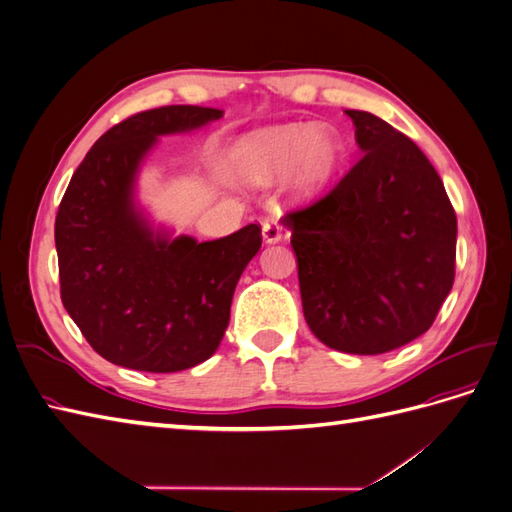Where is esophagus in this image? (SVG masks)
Wrapping results in <instances>:
<instances>
[{
    "label": "esophagus",
    "instance_id": "34e87169",
    "mask_svg": "<svg viewBox=\"0 0 512 512\" xmlns=\"http://www.w3.org/2000/svg\"><path fill=\"white\" fill-rule=\"evenodd\" d=\"M262 239H265V243L282 241V226L273 220H267L262 224Z\"/></svg>",
    "mask_w": 512,
    "mask_h": 512
}]
</instances>
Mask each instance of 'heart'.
Instances as JSON below:
<instances>
[{
  "label": "heart",
  "instance_id": "1",
  "mask_svg": "<svg viewBox=\"0 0 512 512\" xmlns=\"http://www.w3.org/2000/svg\"><path fill=\"white\" fill-rule=\"evenodd\" d=\"M344 160V143L331 128L288 123L247 134L232 145V173L250 185H271L284 177L294 203H314L327 194Z\"/></svg>",
  "mask_w": 512,
  "mask_h": 512
}]
</instances>
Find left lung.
I'll return each instance as SVG.
<instances>
[{"instance_id": "8db88e82", "label": "left lung", "mask_w": 512, "mask_h": 512, "mask_svg": "<svg viewBox=\"0 0 512 512\" xmlns=\"http://www.w3.org/2000/svg\"><path fill=\"white\" fill-rule=\"evenodd\" d=\"M363 151L292 232L307 327L324 346L382 354L436 320L455 280L457 215L436 168L406 134L346 111Z\"/></svg>"}]
</instances>
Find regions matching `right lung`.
I'll list each match as a JSON object with an SVG mask.
<instances>
[{
  "instance_id": "obj_1",
  "label": "right lung",
  "mask_w": 512,
  "mask_h": 512,
  "mask_svg": "<svg viewBox=\"0 0 512 512\" xmlns=\"http://www.w3.org/2000/svg\"><path fill=\"white\" fill-rule=\"evenodd\" d=\"M205 106H162L102 134L70 179L55 220L61 303L89 346L115 365L170 374L207 361L230 320L260 226L198 243L156 228L136 179L158 136L220 119Z\"/></svg>"
}]
</instances>
